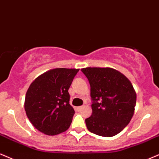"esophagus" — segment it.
<instances>
[{
	"label": "esophagus",
	"instance_id": "1",
	"mask_svg": "<svg viewBox=\"0 0 159 159\" xmlns=\"http://www.w3.org/2000/svg\"><path fill=\"white\" fill-rule=\"evenodd\" d=\"M82 106H78V107H76V111H81V109H82Z\"/></svg>",
	"mask_w": 159,
	"mask_h": 159
}]
</instances>
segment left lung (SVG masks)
Instances as JSON below:
<instances>
[{
    "label": "left lung",
    "instance_id": "left-lung-1",
    "mask_svg": "<svg viewBox=\"0 0 159 159\" xmlns=\"http://www.w3.org/2000/svg\"><path fill=\"white\" fill-rule=\"evenodd\" d=\"M89 80L92 100V115L85 119L92 133L112 137L122 131L133 116L136 93L131 82L110 68L81 69Z\"/></svg>",
    "mask_w": 159,
    "mask_h": 159
}]
</instances>
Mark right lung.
I'll list each match as a JSON object with an SVG mask.
<instances>
[{
	"instance_id": "right-lung-1",
	"label": "right lung",
	"mask_w": 159,
	"mask_h": 159,
	"mask_svg": "<svg viewBox=\"0 0 159 159\" xmlns=\"http://www.w3.org/2000/svg\"><path fill=\"white\" fill-rule=\"evenodd\" d=\"M80 69L56 68L40 75L30 85L24 102L32 124L42 133L56 135L66 131L74 111L68 89Z\"/></svg>"
}]
</instances>
